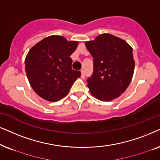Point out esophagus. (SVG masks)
<instances>
[{
	"mask_svg": "<svg viewBox=\"0 0 160 160\" xmlns=\"http://www.w3.org/2000/svg\"><path fill=\"white\" fill-rule=\"evenodd\" d=\"M86 78V73H85L84 70H81V78L84 79Z\"/></svg>",
	"mask_w": 160,
	"mask_h": 160,
	"instance_id": "34e87169",
	"label": "esophagus"
}]
</instances>
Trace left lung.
Returning <instances> with one entry per match:
<instances>
[{
	"label": "left lung",
	"instance_id": "obj_1",
	"mask_svg": "<svg viewBox=\"0 0 160 160\" xmlns=\"http://www.w3.org/2000/svg\"><path fill=\"white\" fill-rule=\"evenodd\" d=\"M93 58V69L87 80L90 92L101 101H111L124 92L135 69L132 48L120 38L109 33L86 42Z\"/></svg>",
	"mask_w": 160,
	"mask_h": 160
}]
</instances>
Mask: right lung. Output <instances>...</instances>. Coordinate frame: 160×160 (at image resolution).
<instances>
[{
	"label": "right lung",
	"instance_id": "1",
	"mask_svg": "<svg viewBox=\"0 0 160 160\" xmlns=\"http://www.w3.org/2000/svg\"><path fill=\"white\" fill-rule=\"evenodd\" d=\"M78 45V42L51 36L29 50L25 61V71L32 88L39 97L56 102L67 95L81 76L80 71L72 69L70 58Z\"/></svg>",
	"mask_w": 160,
	"mask_h": 160
}]
</instances>
